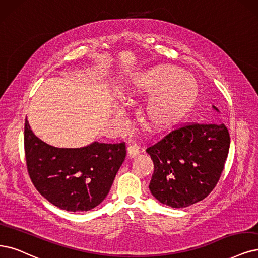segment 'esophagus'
I'll return each instance as SVG.
<instances>
[{
	"label": "esophagus",
	"instance_id": "34e87169",
	"mask_svg": "<svg viewBox=\"0 0 258 258\" xmlns=\"http://www.w3.org/2000/svg\"><path fill=\"white\" fill-rule=\"evenodd\" d=\"M138 153H139V147L137 145H131L127 147V156L130 158L137 156Z\"/></svg>",
	"mask_w": 258,
	"mask_h": 258
}]
</instances>
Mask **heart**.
<instances>
[{
  "label": "heart",
  "mask_w": 258,
  "mask_h": 258,
  "mask_svg": "<svg viewBox=\"0 0 258 258\" xmlns=\"http://www.w3.org/2000/svg\"><path fill=\"white\" fill-rule=\"evenodd\" d=\"M132 99L148 97L141 109L145 126L164 134L177 126L191 110L199 85L191 74L170 64H158L136 74L127 85Z\"/></svg>",
  "instance_id": "obj_1"
}]
</instances>
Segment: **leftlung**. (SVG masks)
Listing matches in <instances>:
<instances>
[{"mask_svg":"<svg viewBox=\"0 0 258 258\" xmlns=\"http://www.w3.org/2000/svg\"><path fill=\"white\" fill-rule=\"evenodd\" d=\"M230 142L223 123L187 124L169 133L147 149L154 164L151 194L173 208L202 201L221 176Z\"/></svg>","mask_w":258,"mask_h":258,"instance_id":"8db88e82","label":"left lung"}]
</instances>
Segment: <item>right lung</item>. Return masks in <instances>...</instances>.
Returning a JSON list of instances; mask_svg holds the SVG:
<instances>
[{
  "instance_id": "add662e5",
  "label": "right lung",
  "mask_w": 258,
  "mask_h": 258,
  "mask_svg": "<svg viewBox=\"0 0 258 258\" xmlns=\"http://www.w3.org/2000/svg\"><path fill=\"white\" fill-rule=\"evenodd\" d=\"M27 171L39 194L67 212H87L106 198L125 159V144L94 141L83 148H56L24 125Z\"/></svg>"
}]
</instances>
